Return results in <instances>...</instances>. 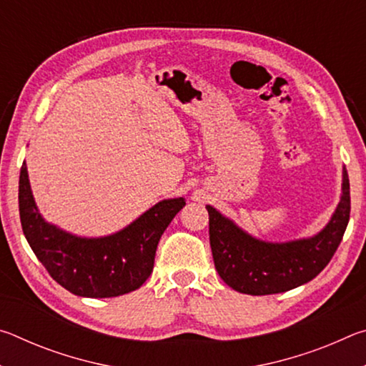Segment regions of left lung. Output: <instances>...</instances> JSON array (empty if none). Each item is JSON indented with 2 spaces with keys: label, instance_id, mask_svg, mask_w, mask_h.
<instances>
[{
  "label": "left lung",
  "instance_id": "left-lung-1",
  "mask_svg": "<svg viewBox=\"0 0 366 366\" xmlns=\"http://www.w3.org/2000/svg\"><path fill=\"white\" fill-rule=\"evenodd\" d=\"M214 266L229 287L242 294L269 295L312 281L331 262L350 216V185L342 168V194L327 224L312 237L268 242L244 231L207 205Z\"/></svg>",
  "mask_w": 366,
  "mask_h": 366
}]
</instances>
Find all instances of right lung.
<instances>
[{
  "mask_svg": "<svg viewBox=\"0 0 366 366\" xmlns=\"http://www.w3.org/2000/svg\"><path fill=\"white\" fill-rule=\"evenodd\" d=\"M184 205V197L166 198L121 231L82 237L43 218L30 189L26 161L21 168L19 213L24 235L53 280L79 297L104 299L139 289L152 274L161 235Z\"/></svg>",
  "mask_w": 366,
  "mask_h": 366,
  "instance_id": "obj_1",
  "label": "right lung"
}]
</instances>
